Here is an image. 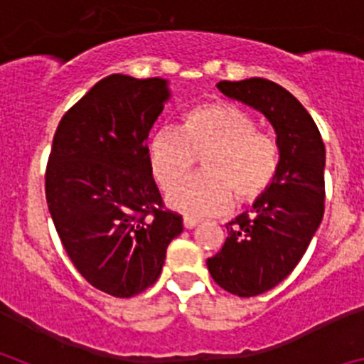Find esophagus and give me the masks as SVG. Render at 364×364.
Segmentation results:
<instances>
[{
	"label": "esophagus",
	"mask_w": 364,
	"mask_h": 364,
	"mask_svg": "<svg viewBox=\"0 0 364 364\" xmlns=\"http://www.w3.org/2000/svg\"><path fill=\"white\" fill-rule=\"evenodd\" d=\"M198 224L197 218L193 217H184V228H188V230H191V228H195Z\"/></svg>",
	"instance_id": "esophagus-1"
}]
</instances>
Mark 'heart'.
Listing matches in <instances>:
<instances>
[{
  "label": "heart",
  "instance_id": "obj_1",
  "mask_svg": "<svg viewBox=\"0 0 364 364\" xmlns=\"http://www.w3.org/2000/svg\"><path fill=\"white\" fill-rule=\"evenodd\" d=\"M203 156L205 171L179 183ZM151 173L167 189L171 208L191 217L220 213L235 198L262 197L279 173L281 151L269 134L257 131V120L239 105L208 102L188 109L180 127L154 131L147 142Z\"/></svg>",
  "mask_w": 364,
  "mask_h": 364
}]
</instances>
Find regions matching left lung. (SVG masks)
Masks as SVG:
<instances>
[{
  "label": "left lung",
  "mask_w": 364,
  "mask_h": 364,
  "mask_svg": "<svg viewBox=\"0 0 364 364\" xmlns=\"http://www.w3.org/2000/svg\"><path fill=\"white\" fill-rule=\"evenodd\" d=\"M226 96L264 114L277 134L279 173L250 213L226 224L208 269L220 288L253 297L284 281L310 246L324 213V144L314 118L284 87L264 78L218 82Z\"/></svg>",
  "instance_id": "1"
}]
</instances>
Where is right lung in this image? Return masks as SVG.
Returning a JSON list of instances; mask_svg holds the SVG:
<instances>
[{
    "mask_svg": "<svg viewBox=\"0 0 364 364\" xmlns=\"http://www.w3.org/2000/svg\"><path fill=\"white\" fill-rule=\"evenodd\" d=\"M169 98L162 78L111 74L58 124L45 197L70 262L96 290L133 297L162 273L182 217L164 205L147 136Z\"/></svg>",
    "mask_w": 364,
    "mask_h": 364,
    "instance_id": "right-lung-1",
    "label": "right lung"
}]
</instances>
